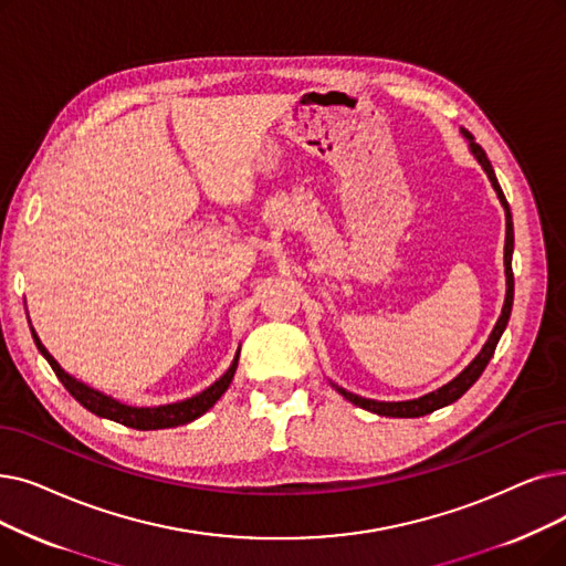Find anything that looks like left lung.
I'll return each instance as SVG.
<instances>
[{"label": "left lung", "instance_id": "8db88e82", "mask_svg": "<svg viewBox=\"0 0 566 566\" xmlns=\"http://www.w3.org/2000/svg\"><path fill=\"white\" fill-rule=\"evenodd\" d=\"M462 136H464L467 140H470L472 155H474L476 161L483 166V170L488 174L490 182H493V187H495V191H497V196H500V203L504 206V212H506V242H504L506 298H504V307H502V314H500V318H497V324H495L493 333H490L488 342L483 344V349L479 352V356H476L470 365H467L464 370H462L453 381H449V384H444L441 388L428 392V396H423V398L405 400V402H379V400H367V398L354 396V392L344 390V388H339V386L333 384V386L337 388V392H342V396L347 398L349 402H354L356 407H363V409H367V411H373V413H379V416H392V419H419V416L432 413L434 409H441V407H447V405L455 402L458 398H462L464 392L470 390V386L483 375L485 365L490 363V358H493L497 342H500V337H502V333H504V328H506V324H509L511 307H513V270H511V254H513V219H511L509 203H506V199H504V191H502V187H500V182H497V176H495V170H493V164H490V159L485 157L483 147L474 140V136H472L470 132H467V129H462Z\"/></svg>", "mask_w": 566, "mask_h": 566}]
</instances>
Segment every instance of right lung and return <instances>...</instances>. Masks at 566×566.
<instances>
[{
    "label": "right lung",
    "instance_id": "1",
    "mask_svg": "<svg viewBox=\"0 0 566 566\" xmlns=\"http://www.w3.org/2000/svg\"><path fill=\"white\" fill-rule=\"evenodd\" d=\"M32 337L36 342V349L41 352V356L51 363L53 373L57 375V379L64 384V388L71 392L73 398H76L87 411L102 416V419H111L115 423H122L127 428H136V430H161V428H176V426H185L191 423L193 419H199L203 416L219 398L224 396L227 388L233 381L235 375V367H238V358H240V349L231 363L229 370L219 377L212 386H208L206 390H201L199 396L187 398L182 402H174V405H161V407H129V405H122L117 400H113L111 396H104V392L94 390L90 386H85L83 381L73 379L71 375H66L60 363L48 354V349L41 344L39 335L32 328Z\"/></svg>",
    "mask_w": 566,
    "mask_h": 566
}]
</instances>
